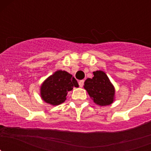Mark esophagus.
Listing matches in <instances>:
<instances>
[{"label": "esophagus", "instance_id": "1", "mask_svg": "<svg viewBox=\"0 0 151 151\" xmlns=\"http://www.w3.org/2000/svg\"><path fill=\"white\" fill-rule=\"evenodd\" d=\"M78 85H79V87H81V88L83 87L84 80H81V81H79V82H78Z\"/></svg>", "mask_w": 151, "mask_h": 151}]
</instances>
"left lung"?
<instances>
[{"label":"left lung","mask_w":151,"mask_h":151,"mask_svg":"<svg viewBox=\"0 0 151 151\" xmlns=\"http://www.w3.org/2000/svg\"><path fill=\"white\" fill-rule=\"evenodd\" d=\"M94 77L85 80L84 88L96 104L108 106L115 100V88L104 72H93Z\"/></svg>","instance_id":"obj_1"}]
</instances>
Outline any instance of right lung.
Listing matches in <instances>:
<instances>
[{"mask_svg": "<svg viewBox=\"0 0 151 151\" xmlns=\"http://www.w3.org/2000/svg\"><path fill=\"white\" fill-rule=\"evenodd\" d=\"M78 88V84L73 75L63 70H57L41 84L40 94L47 104L57 106L66 100L68 92Z\"/></svg>", "mask_w": 151, "mask_h": 151, "instance_id": "right-lung-1", "label": "right lung"}]
</instances>
